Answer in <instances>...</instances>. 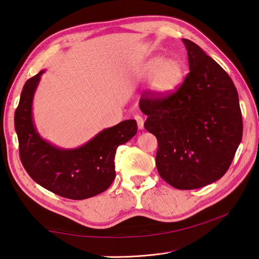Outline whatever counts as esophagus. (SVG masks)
<instances>
[{
	"label": "esophagus",
	"mask_w": 259,
	"mask_h": 259,
	"mask_svg": "<svg viewBox=\"0 0 259 259\" xmlns=\"http://www.w3.org/2000/svg\"><path fill=\"white\" fill-rule=\"evenodd\" d=\"M135 120H136V122H137L138 128H139V130H143V128H144V123H145L144 117L140 116V115H135Z\"/></svg>",
	"instance_id": "34e87169"
}]
</instances>
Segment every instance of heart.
<instances>
[{
    "instance_id": "heart-1",
    "label": "heart",
    "mask_w": 259,
    "mask_h": 259,
    "mask_svg": "<svg viewBox=\"0 0 259 259\" xmlns=\"http://www.w3.org/2000/svg\"><path fill=\"white\" fill-rule=\"evenodd\" d=\"M146 75L152 76V89L160 95L173 93L183 79V67L174 58L155 57L146 68Z\"/></svg>"
}]
</instances>
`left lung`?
Here are the masks:
<instances>
[{"label": "left lung", "instance_id": "1", "mask_svg": "<svg viewBox=\"0 0 259 259\" xmlns=\"http://www.w3.org/2000/svg\"><path fill=\"white\" fill-rule=\"evenodd\" d=\"M190 72L179 89L144 95L145 128L158 139L160 176L180 190L198 189L222 178L241 143L239 96L231 77L200 46L183 38Z\"/></svg>", "mask_w": 259, "mask_h": 259}]
</instances>
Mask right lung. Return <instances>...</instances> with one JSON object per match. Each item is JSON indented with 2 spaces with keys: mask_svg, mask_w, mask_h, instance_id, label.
<instances>
[{
  "mask_svg": "<svg viewBox=\"0 0 259 259\" xmlns=\"http://www.w3.org/2000/svg\"><path fill=\"white\" fill-rule=\"evenodd\" d=\"M44 70L23 86L15 112V130L23 167L35 183L71 200H84L107 190L115 178L116 148L137 133L135 120L101 131L76 149H60L44 140L34 127L32 100Z\"/></svg>",
  "mask_w": 259,
  "mask_h": 259,
  "instance_id": "obj_1",
  "label": "right lung"
}]
</instances>
